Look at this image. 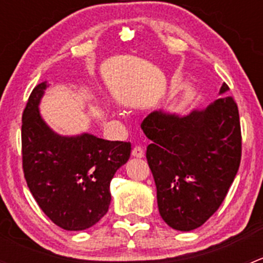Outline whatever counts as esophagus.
Instances as JSON below:
<instances>
[{"label":"esophagus","mask_w":263,"mask_h":263,"mask_svg":"<svg viewBox=\"0 0 263 263\" xmlns=\"http://www.w3.org/2000/svg\"><path fill=\"white\" fill-rule=\"evenodd\" d=\"M132 156H135V158H142L144 156V148L141 146H135L132 148Z\"/></svg>","instance_id":"esophagus-1"}]
</instances>
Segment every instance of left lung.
Here are the masks:
<instances>
[{"label": "left lung", "instance_id": "left-lung-1", "mask_svg": "<svg viewBox=\"0 0 263 263\" xmlns=\"http://www.w3.org/2000/svg\"><path fill=\"white\" fill-rule=\"evenodd\" d=\"M229 90L222 84L219 94ZM141 128L151 144L146 159L160 216L171 228L201 227L224 201L242 156L239 112L222 95L205 109L178 116L155 110Z\"/></svg>", "mask_w": 263, "mask_h": 263}]
</instances>
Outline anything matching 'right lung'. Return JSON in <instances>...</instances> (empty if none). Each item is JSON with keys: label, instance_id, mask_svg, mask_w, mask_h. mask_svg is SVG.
<instances>
[{"label": "right lung", "instance_id": "1", "mask_svg": "<svg viewBox=\"0 0 263 263\" xmlns=\"http://www.w3.org/2000/svg\"><path fill=\"white\" fill-rule=\"evenodd\" d=\"M47 82L36 85L23 113V169L44 214L66 230H85L109 209V185L127 163L131 144L90 134L61 136L43 121L39 103Z\"/></svg>", "mask_w": 263, "mask_h": 263}]
</instances>
